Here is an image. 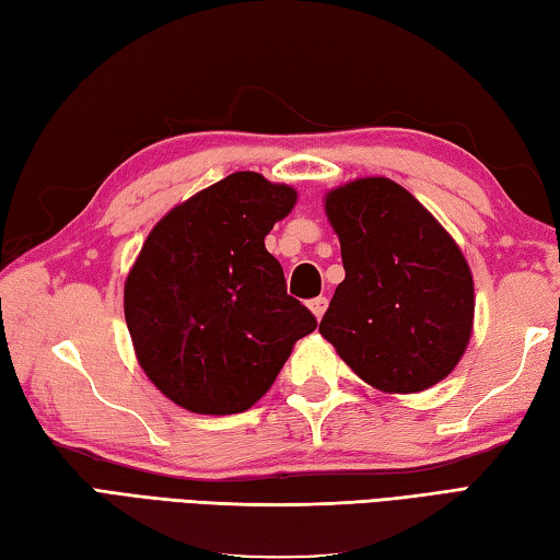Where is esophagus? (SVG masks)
<instances>
[{
	"mask_svg": "<svg viewBox=\"0 0 560 560\" xmlns=\"http://www.w3.org/2000/svg\"><path fill=\"white\" fill-rule=\"evenodd\" d=\"M326 307H329V300H326V298H314V300H310V310H312V314L316 316V319H322Z\"/></svg>",
	"mask_w": 560,
	"mask_h": 560,
	"instance_id": "obj_1",
	"label": "esophagus"
}]
</instances>
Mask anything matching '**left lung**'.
I'll use <instances>...</instances> for the list:
<instances>
[{"instance_id": "left-lung-1", "label": "left lung", "mask_w": 560, "mask_h": 560, "mask_svg": "<svg viewBox=\"0 0 560 560\" xmlns=\"http://www.w3.org/2000/svg\"><path fill=\"white\" fill-rule=\"evenodd\" d=\"M326 214L346 278L319 324L348 368L385 393L444 380L472 331V278L439 221L387 177L334 189Z\"/></svg>"}]
</instances>
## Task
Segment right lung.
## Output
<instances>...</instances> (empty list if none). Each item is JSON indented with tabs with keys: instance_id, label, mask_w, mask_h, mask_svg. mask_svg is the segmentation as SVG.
Wrapping results in <instances>:
<instances>
[{
	"instance_id": "1",
	"label": "right lung",
	"mask_w": 560,
	"mask_h": 560,
	"mask_svg": "<svg viewBox=\"0 0 560 560\" xmlns=\"http://www.w3.org/2000/svg\"><path fill=\"white\" fill-rule=\"evenodd\" d=\"M298 192L234 173L167 212L126 278L139 363L175 405L236 415L268 393L294 341L316 329L266 250Z\"/></svg>"
}]
</instances>
